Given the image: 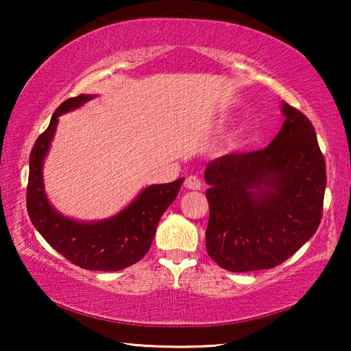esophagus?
<instances>
[{"label":"esophagus","instance_id":"obj_1","mask_svg":"<svg viewBox=\"0 0 351 351\" xmlns=\"http://www.w3.org/2000/svg\"><path fill=\"white\" fill-rule=\"evenodd\" d=\"M184 186L190 190H199L203 184H201V180L197 175H190L186 178V181H184Z\"/></svg>","mask_w":351,"mask_h":351}]
</instances>
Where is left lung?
<instances>
[{
    "label": "left lung",
    "instance_id": "obj_1",
    "mask_svg": "<svg viewBox=\"0 0 351 351\" xmlns=\"http://www.w3.org/2000/svg\"><path fill=\"white\" fill-rule=\"evenodd\" d=\"M283 127L263 150L207 164L206 247L232 272L271 269L316 234L324 209L325 159L304 112L282 104Z\"/></svg>",
    "mask_w": 351,
    "mask_h": 351
}]
</instances>
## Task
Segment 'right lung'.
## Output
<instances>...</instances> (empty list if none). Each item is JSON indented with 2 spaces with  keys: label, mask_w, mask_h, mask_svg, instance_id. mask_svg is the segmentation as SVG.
Segmentation results:
<instances>
[{
  "label": "right lung",
  "mask_w": 351,
  "mask_h": 351,
  "mask_svg": "<svg viewBox=\"0 0 351 351\" xmlns=\"http://www.w3.org/2000/svg\"><path fill=\"white\" fill-rule=\"evenodd\" d=\"M94 96L80 94L58 106L49 127L38 136L29 158L27 213L35 229L71 263L91 271H119L139 261L150 249L158 223L178 197L184 178L145 187L133 203L102 221H75L58 213L46 198L43 161L54 138L58 116L82 106Z\"/></svg>",
  "instance_id": "obj_1"
}]
</instances>
